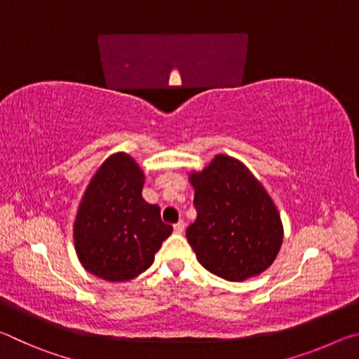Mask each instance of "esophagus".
Segmentation results:
<instances>
[{"instance_id": "34e87169", "label": "esophagus", "mask_w": 359, "mask_h": 359, "mask_svg": "<svg viewBox=\"0 0 359 359\" xmlns=\"http://www.w3.org/2000/svg\"><path fill=\"white\" fill-rule=\"evenodd\" d=\"M184 229H185V222H184V220H180L179 223L174 224V231H175V233H177V234L184 233Z\"/></svg>"}]
</instances>
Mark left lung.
Instances as JSON below:
<instances>
[{
    "mask_svg": "<svg viewBox=\"0 0 359 359\" xmlns=\"http://www.w3.org/2000/svg\"><path fill=\"white\" fill-rule=\"evenodd\" d=\"M196 222L187 239L205 269L241 282L267 269L280 250L283 228L269 194L234 158L218 155L191 175Z\"/></svg>",
    "mask_w": 359,
    "mask_h": 359,
    "instance_id": "8db88e82",
    "label": "left lung"
}]
</instances>
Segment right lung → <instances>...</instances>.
Segmentation results:
<instances>
[{
  "mask_svg": "<svg viewBox=\"0 0 359 359\" xmlns=\"http://www.w3.org/2000/svg\"><path fill=\"white\" fill-rule=\"evenodd\" d=\"M144 174L125 154L107 158L83 194L74 224L76 250L85 269L109 282L136 277L154 263L171 224L142 199Z\"/></svg>",
  "mask_w": 359,
  "mask_h": 359,
  "instance_id": "1",
  "label": "right lung"
}]
</instances>
